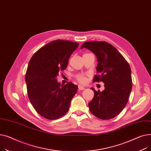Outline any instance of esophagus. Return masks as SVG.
<instances>
[{
    "label": "esophagus",
    "mask_w": 151,
    "mask_h": 151,
    "mask_svg": "<svg viewBox=\"0 0 151 151\" xmlns=\"http://www.w3.org/2000/svg\"><path fill=\"white\" fill-rule=\"evenodd\" d=\"M78 90H85V88L83 86H81V85H78Z\"/></svg>",
    "instance_id": "34e87169"
}]
</instances>
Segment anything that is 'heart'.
<instances>
[{
    "label": "heart",
    "instance_id": "1",
    "mask_svg": "<svg viewBox=\"0 0 151 151\" xmlns=\"http://www.w3.org/2000/svg\"><path fill=\"white\" fill-rule=\"evenodd\" d=\"M77 78L78 81L81 83H85L86 82V81H87L86 78L84 76H83V75L78 76L77 77Z\"/></svg>",
    "mask_w": 151,
    "mask_h": 151
}]
</instances>
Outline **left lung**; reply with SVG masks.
<instances>
[{
    "mask_svg": "<svg viewBox=\"0 0 151 151\" xmlns=\"http://www.w3.org/2000/svg\"><path fill=\"white\" fill-rule=\"evenodd\" d=\"M91 50L97 57L96 70L93 82H104L105 89L96 91L88 104L90 111L101 119L116 116L126 105L132 90L131 69L126 59L111 44L105 41L84 42L81 49Z\"/></svg>",
    "mask_w": 151,
    "mask_h": 151,
    "instance_id": "obj_1",
    "label": "left lung"
}]
</instances>
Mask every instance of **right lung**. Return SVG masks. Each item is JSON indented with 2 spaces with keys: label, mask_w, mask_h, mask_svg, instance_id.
Wrapping results in <instances>:
<instances>
[{
  "label": "right lung",
  "mask_w": 151,
  "mask_h": 151,
  "mask_svg": "<svg viewBox=\"0 0 151 151\" xmlns=\"http://www.w3.org/2000/svg\"><path fill=\"white\" fill-rule=\"evenodd\" d=\"M79 44L57 40L40 49L31 58L25 75L30 101L41 116L57 119L68 111L78 86L72 82H58L59 73L65 70L68 60Z\"/></svg>",
  "instance_id": "1"
}]
</instances>
